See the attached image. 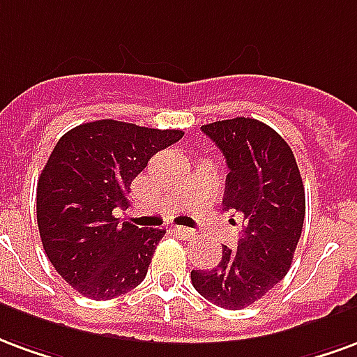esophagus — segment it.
Instances as JSON below:
<instances>
[{"mask_svg": "<svg viewBox=\"0 0 357 357\" xmlns=\"http://www.w3.org/2000/svg\"><path fill=\"white\" fill-rule=\"evenodd\" d=\"M175 232L181 236V238H194L196 232L192 228H184V226H175Z\"/></svg>", "mask_w": 357, "mask_h": 357, "instance_id": "34e87169", "label": "esophagus"}]
</instances>
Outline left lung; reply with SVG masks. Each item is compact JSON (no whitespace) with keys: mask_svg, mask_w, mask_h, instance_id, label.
I'll use <instances>...</instances> for the list:
<instances>
[{"mask_svg":"<svg viewBox=\"0 0 357 357\" xmlns=\"http://www.w3.org/2000/svg\"><path fill=\"white\" fill-rule=\"evenodd\" d=\"M202 131L226 158L225 211L239 213L245 225L236 249L225 245L217 266L192 270L190 278L204 298L241 310L291 268L306 213L304 184L293 150L259 119H222Z\"/></svg>","mask_w":357,"mask_h":357,"instance_id":"1","label":"left lung"}]
</instances>
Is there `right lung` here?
<instances>
[{
	"instance_id": "add662e5",
	"label": "right lung",
	"mask_w": 357,
	"mask_h": 357,
	"mask_svg": "<svg viewBox=\"0 0 357 357\" xmlns=\"http://www.w3.org/2000/svg\"><path fill=\"white\" fill-rule=\"evenodd\" d=\"M182 135L98 119L56 142L38 182V226L51 264L79 295L108 301L146 278L165 230L121 222L114 211L129 207L135 176Z\"/></svg>"
}]
</instances>
